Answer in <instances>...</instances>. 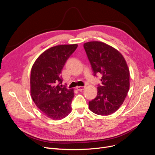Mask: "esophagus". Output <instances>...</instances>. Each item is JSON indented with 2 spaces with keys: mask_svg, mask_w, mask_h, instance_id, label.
Segmentation results:
<instances>
[{
  "mask_svg": "<svg viewBox=\"0 0 155 155\" xmlns=\"http://www.w3.org/2000/svg\"><path fill=\"white\" fill-rule=\"evenodd\" d=\"M78 91H83V90H84V89L85 88V87L84 86H80V87H77V88H76Z\"/></svg>",
  "mask_w": 155,
  "mask_h": 155,
  "instance_id": "esophagus-1",
  "label": "esophagus"
}]
</instances>
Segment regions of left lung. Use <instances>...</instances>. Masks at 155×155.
Segmentation results:
<instances>
[{"instance_id":"8db88e82","label":"left lung","mask_w":155,"mask_h":155,"mask_svg":"<svg viewBox=\"0 0 155 155\" xmlns=\"http://www.w3.org/2000/svg\"><path fill=\"white\" fill-rule=\"evenodd\" d=\"M84 47L94 75H102L97 97L88 102L89 109L96 114L110 115L123 104L129 91L127 64L119 51L104 43L90 41L84 43Z\"/></svg>"}]
</instances>
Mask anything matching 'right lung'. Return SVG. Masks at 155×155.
Segmentation results:
<instances>
[{
  "label": "right lung",
  "mask_w": 155,
  "mask_h": 155,
  "mask_svg": "<svg viewBox=\"0 0 155 155\" xmlns=\"http://www.w3.org/2000/svg\"><path fill=\"white\" fill-rule=\"evenodd\" d=\"M78 45L51 47L40 54L31 68V95L38 108L48 117L60 120L71 110L73 89L63 87L61 70Z\"/></svg>",
  "instance_id": "1"
}]
</instances>
